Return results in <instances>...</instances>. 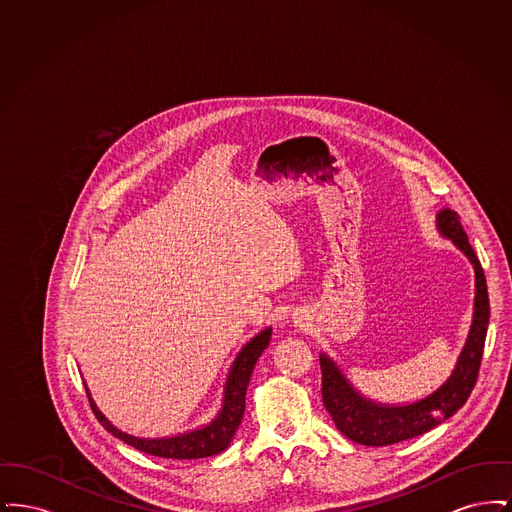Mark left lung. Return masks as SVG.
<instances>
[{
    "instance_id": "8db88e82",
    "label": "left lung",
    "mask_w": 512,
    "mask_h": 512,
    "mask_svg": "<svg viewBox=\"0 0 512 512\" xmlns=\"http://www.w3.org/2000/svg\"><path fill=\"white\" fill-rule=\"evenodd\" d=\"M438 228L443 236L451 238L453 244L463 251L476 270L474 320L463 353L451 378L436 393L405 407H386L366 401L347 384L338 366L326 355H320L322 403L332 414L341 434L355 443L382 447L426 434L457 413L476 386L489 322L486 274L472 245L468 244L461 217L455 211H439Z\"/></svg>"
}]
</instances>
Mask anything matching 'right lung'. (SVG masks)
<instances>
[{
	"mask_svg": "<svg viewBox=\"0 0 512 512\" xmlns=\"http://www.w3.org/2000/svg\"><path fill=\"white\" fill-rule=\"evenodd\" d=\"M270 328L263 330L259 336L245 345L240 351L238 359L234 361V366L230 370L228 382H226V391H224V403L219 416L205 428L195 430L190 434H182L176 438L167 439H138L124 434L117 430L113 424L107 422V418L99 413L88 393L90 407L96 414L101 426L111 432L113 436L122 439L124 443L132 445L138 451H144L147 455L153 457H163V459H180V461H190V459H203V457H213L224 451L230 441L234 438L245 409V390L251 378V372L255 368V363L259 361L261 353L267 349L270 341Z\"/></svg>",
	"mask_w": 512,
	"mask_h": 512,
	"instance_id": "add662e5",
	"label": "right lung"
}]
</instances>
